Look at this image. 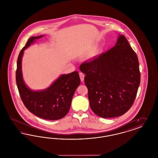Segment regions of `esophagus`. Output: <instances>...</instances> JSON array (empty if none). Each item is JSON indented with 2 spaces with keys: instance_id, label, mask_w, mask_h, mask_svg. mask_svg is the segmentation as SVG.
I'll list each match as a JSON object with an SVG mask.
<instances>
[{
  "instance_id": "obj_1",
  "label": "esophagus",
  "mask_w": 158,
  "mask_h": 158,
  "mask_svg": "<svg viewBox=\"0 0 158 158\" xmlns=\"http://www.w3.org/2000/svg\"><path fill=\"white\" fill-rule=\"evenodd\" d=\"M79 76H80V79H81V82H83L84 77H85V75L82 72H80L79 73Z\"/></svg>"
}]
</instances>
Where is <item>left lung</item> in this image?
Instances as JSON below:
<instances>
[{
    "label": "left lung",
    "mask_w": 158,
    "mask_h": 158,
    "mask_svg": "<svg viewBox=\"0 0 158 158\" xmlns=\"http://www.w3.org/2000/svg\"><path fill=\"white\" fill-rule=\"evenodd\" d=\"M81 71L88 89L90 108L99 117L113 118L127 112L140 82L136 53L120 35L115 45L93 60L83 62Z\"/></svg>",
    "instance_id": "left-lung-1"
}]
</instances>
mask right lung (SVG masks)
<instances>
[{
	"label": "right lung",
	"instance_id": "add662e5",
	"mask_svg": "<svg viewBox=\"0 0 158 158\" xmlns=\"http://www.w3.org/2000/svg\"><path fill=\"white\" fill-rule=\"evenodd\" d=\"M42 37L30 38L21 50L17 60L16 82L23 103L31 113L43 119L57 120L63 118L69 112L73 94L80 85L81 80L78 72L75 71L60 76L45 90L33 91L27 87L22 75L23 53L35 40Z\"/></svg>",
	"mask_w": 158,
	"mask_h": 158
}]
</instances>
